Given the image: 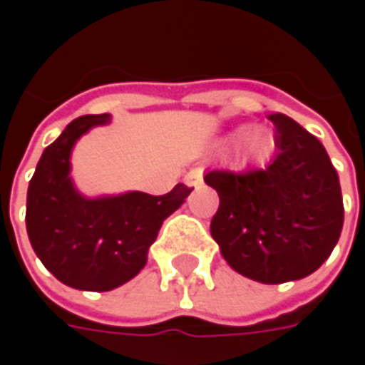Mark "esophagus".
Segmentation results:
<instances>
[{"mask_svg":"<svg viewBox=\"0 0 365 365\" xmlns=\"http://www.w3.org/2000/svg\"><path fill=\"white\" fill-rule=\"evenodd\" d=\"M201 180H203V170H201V168H192L189 175L185 176V182H187L189 187H199Z\"/></svg>","mask_w":365,"mask_h":365,"instance_id":"1","label":"esophagus"}]
</instances>
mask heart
<instances>
[{
  "label": "heart",
  "mask_w": 365,
  "mask_h": 365,
  "mask_svg": "<svg viewBox=\"0 0 365 365\" xmlns=\"http://www.w3.org/2000/svg\"><path fill=\"white\" fill-rule=\"evenodd\" d=\"M270 142H272V138L264 128H252L242 135L240 150H242L245 158H256V156H262L270 148Z\"/></svg>",
  "instance_id": "1"
}]
</instances>
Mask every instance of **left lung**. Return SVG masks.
Listing matches in <instances>:
<instances>
[{"label":"left lung","mask_w":365,"mask_h":365,"mask_svg":"<svg viewBox=\"0 0 365 365\" xmlns=\"http://www.w3.org/2000/svg\"><path fill=\"white\" fill-rule=\"evenodd\" d=\"M278 154L266 168L211 170L217 190L211 235L235 272L264 284L301 280L329 258L344 227L339 176L313 133L270 113Z\"/></svg>","instance_id":"left-lung-1"}]
</instances>
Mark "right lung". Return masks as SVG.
<instances>
[{
	"instance_id": "right-lung-1",
	"label": "right lung",
	"mask_w": 365,
	"mask_h": 365,
	"mask_svg": "<svg viewBox=\"0 0 365 365\" xmlns=\"http://www.w3.org/2000/svg\"><path fill=\"white\" fill-rule=\"evenodd\" d=\"M109 115H81L50 144L28 187L26 230L40 262L66 287L106 292L125 284L146 266L148 250L190 195L182 182L154 197L132 190L87 199L71 180V150Z\"/></svg>"
}]
</instances>
